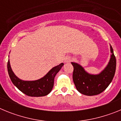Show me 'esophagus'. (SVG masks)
Listing matches in <instances>:
<instances>
[{
  "instance_id": "esophagus-1",
  "label": "esophagus",
  "mask_w": 121,
  "mask_h": 121,
  "mask_svg": "<svg viewBox=\"0 0 121 121\" xmlns=\"http://www.w3.org/2000/svg\"><path fill=\"white\" fill-rule=\"evenodd\" d=\"M70 60H71V58H70V57H67L65 58V59H64V61H65V62H70Z\"/></svg>"
}]
</instances>
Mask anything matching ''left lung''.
Wrapping results in <instances>:
<instances>
[{
	"label": "left lung",
	"instance_id": "1",
	"mask_svg": "<svg viewBox=\"0 0 121 121\" xmlns=\"http://www.w3.org/2000/svg\"><path fill=\"white\" fill-rule=\"evenodd\" d=\"M112 55L108 64L99 74H90L77 63L71 62L73 66V79L77 90L86 96H94L101 93L108 87L115 76L116 60L110 46Z\"/></svg>",
	"mask_w": 121,
	"mask_h": 121
}]
</instances>
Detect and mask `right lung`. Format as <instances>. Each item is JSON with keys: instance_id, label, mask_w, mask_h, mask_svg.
<instances>
[{"instance_id": "obj_1", "label": "right lung", "mask_w": 121, "mask_h": 121, "mask_svg": "<svg viewBox=\"0 0 121 121\" xmlns=\"http://www.w3.org/2000/svg\"><path fill=\"white\" fill-rule=\"evenodd\" d=\"M64 64L53 67L44 77L37 81H22L14 74L8 60L7 68L9 76L14 85L23 93L31 97L44 96L51 92L54 85V77L61 69Z\"/></svg>"}]
</instances>
